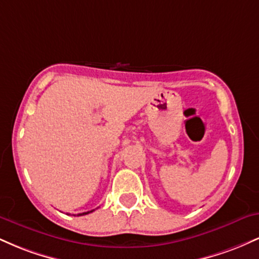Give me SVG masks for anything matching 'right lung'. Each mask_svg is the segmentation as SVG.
<instances>
[{"mask_svg":"<svg viewBox=\"0 0 259 259\" xmlns=\"http://www.w3.org/2000/svg\"><path fill=\"white\" fill-rule=\"evenodd\" d=\"M95 209H92V210H90V212H84V213H79L78 215H85V214H89V213H91V212H94Z\"/></svg>","mask_w":259,"mask_h":259,"instance_id":"right-lung-1","label":"right lung"}]
</instances>
